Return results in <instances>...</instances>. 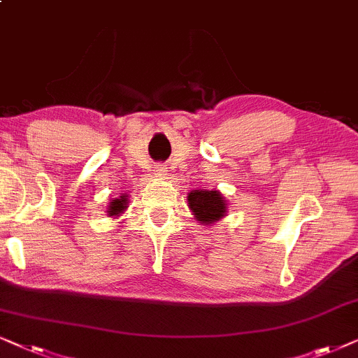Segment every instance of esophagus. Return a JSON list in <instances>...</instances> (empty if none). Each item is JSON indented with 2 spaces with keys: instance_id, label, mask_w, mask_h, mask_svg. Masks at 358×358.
<instances>
[{
  "instance_id": "obj_1",
  "label": "esophagus",
  "mask_w": 358,
  "mask_h": 358,
  "mask_svg": "<svg viewBox=\"0 0 358 358\" xmlns=\"http://www.w3.org/2000/svg\"><path fill=\"white\" fill-rule=\"evenodd\" d=\"M154 173H155L157 176H164V173H165V169H164V166L157 165L155 169H154Z\"/></svg>"
}]
</instances>
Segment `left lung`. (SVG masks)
I'll return each mask as SVG.
<instances>
[{
	"mask_svg": "<svg viewBox=\"0 0 358 358\" xmlns=\"http://www.w3.org/2000/svg\"><path fill=\"white\" fill-rule=\"evenodd\" d=\"M187 201L194 219L203 226H211L227 216V199L219 189H192Z\"/></svg>",
	"mask_w": 358,
	"mask_h": 358,
	"instance_id": "8db88e82",
	"label": "left lung"
}]
</instances>
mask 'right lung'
Returning <instances> with one entry per match:
<instances>
[{"label": "right lung", "mask_w": 358, "mask_h": 358, "mask_svg": "<svg viewBox=\"0 0 358 358\" xmlns=\"http://www.w3.org/2000/svg\"><path fill=\"white\" fill-rule=\"evenodd\" d=\"M127 201H129V196H127L126 193L121 194L119 198L111 199V201H109V204H108V208H106L108 216L109 217L121 216V214L127 209Z\"/></svg>", "instance_id": "add662e5"}]
</instances>
